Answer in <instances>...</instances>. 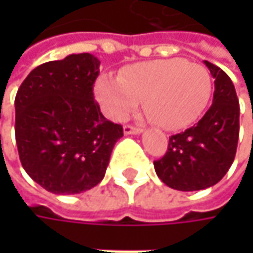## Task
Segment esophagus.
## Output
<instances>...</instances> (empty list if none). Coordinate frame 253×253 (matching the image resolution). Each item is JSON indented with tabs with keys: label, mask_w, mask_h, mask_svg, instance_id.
<instances>
[{
	"label": "esophagus",
	"mask_w": 253,
	"mask_h": 253,
	"mask_svg": "<svg viewBox=\"0 0 253 253\" xmlns=\"http://www.w3.org/2000/svg\"><path fill=\"white\" fill-rule=\"evenodd\" d=\"M124 133H125V135H139V133H142V129L141 128L131 126V125H125V126H124Z\"/></svg>",
	"instance_id": "obj_1"
}]
</instances>
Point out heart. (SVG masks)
Instances as JSON below:
<instances>
[{
    "label": "heart",
    "mask_w": 253,
    "mask_h": 253,
    "mask_svg": "<svg viewBox=\"0 0 253 253\" xmlns=\"http://www.w3.org/2000/svg\"><path fill=\"white\" fill-rule=\"evenodd\" d=\"M102 111L124 121L143 100L145 111L163 129L180 131L201 118L212 95L211 74L183 57L132 64L118 79L101 76L94 85Z\"/></svg>",
    "instance_id": "heart-1"
}]
</instances>
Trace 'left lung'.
<instances>
[{
  "instance_id": "8db88e82",
  "label": "left lung",
  "mask_w": 253,
  "mask_h": 253,
  "mask_svg": "<svg viewBox=\"0 0 253 253\" xmlns=\"http://www.w3.org/2000/svg\"><path fill=\"white\" fill-rule=\"evenodd\" d=\"M214 79L212 105L196 126L169 138L166 155L153 162L158 177L171 189H209L225 176L235 159L239 102L228 74L204 60Z\"/></svg>"
}]
</instances>
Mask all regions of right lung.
<instances>
[{
  "instance_id": "obj_1",
  "label": "right lung",
  "mask_w": 253,
  "mask_h": 253,
  "mask_svg": "<svg viewBox=\"0 0 253 253\" xmlns=\"http://www.w3.org/2000/svg\"><path fill=\"white\" fill-rule=\"evenodd\" d=\"M100 60L69 54L34 69L15 97V138L29 177L54 194H79L105 174L121 125L94 101Z\"/></svg>"
}]
</instances>
